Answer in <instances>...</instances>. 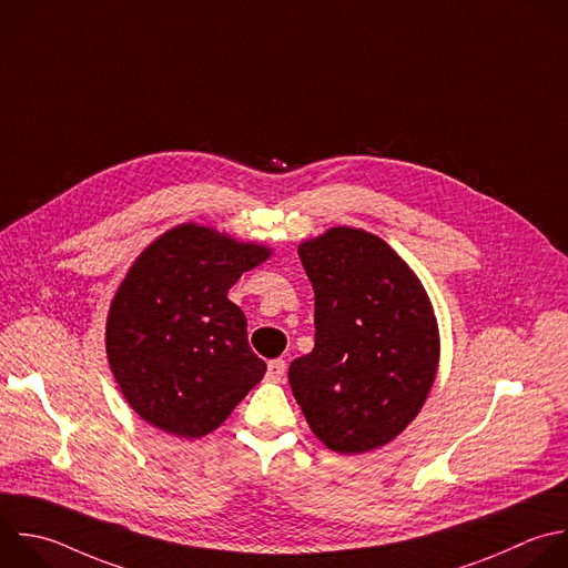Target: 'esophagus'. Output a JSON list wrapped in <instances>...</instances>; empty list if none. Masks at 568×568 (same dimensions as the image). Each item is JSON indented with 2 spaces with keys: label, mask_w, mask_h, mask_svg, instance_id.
<instances>
[{
  "label": "esophagus",
  "mask_w": 568,
  "mask_h": 568,
  "mask_svg": "<svg viewBox=\"0 0 568 568\" xmlns=\"http://www.w3.org/2000/svg\"><path fill=\"white\" fill-rule=\"evenodd\" d=\"M286 373V362L284 359H271L266 368V379L268 382H282Z\"/></svg>",
  "instance_id": "34e87169"
}]
</instances>
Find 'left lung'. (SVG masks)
I'll return each mask as SVG.
<instances>
[{
    "label": "left lung",
    "instance_id": "8db88e82",
    "mask_svg": "<svg viewBox=\"0 0 568 568\" xmlns=\"http://www.w3.org/2000/svg\"><path fill=\"white\" fill-rule=\"evenodd\" d=\"M315 291V346L288 384L311 430L337 453H366L419 413L437 371L428 295L377 235L337 226L300 244Z\"/></svg>",
    "mask_w": 568,
    "mask_h": 568
}]
</instances>
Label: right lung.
<instances>
[{"label":"right lung","instance_id":"1","mask_svg":"<svg viewBox=\"0 0 568 568\" xmlns=\"http://www.w3.org/2000/svg\"><path fill=\"white\" fill-rule=\"evenodd\" d=\"M268 253L182 224L138 257L111 304L106 353L142 419L178 437H202L262 382L266 364L226 295Z\"/></svg>","mask_w":568,"mask_h":568}]
</instances>
